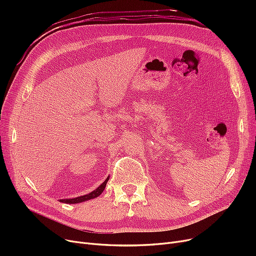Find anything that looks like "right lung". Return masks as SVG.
<instances>
[{
  "instance_id": "add662e5",
  "label": "right lung",
  "mask_w": 256,
  "mask_h": 256,
  "mask_svg": "<svg viewBox=\"0 0 256 256\" xmlns=\"http://www.w3.org/2000/svg\"><path fill=\"white\" fill-rule=\"evenodd\" d=\"M108 180H109V178H108L98 188V189H96V190L92 191L91 193H89V194H87V195L80 196V197L72 198V199H60V201H61V202H63V204H80V202H83V201H86V200H89V199L96 198V197L100 196V195L102 193V191L104 190V188H106V184Z\"/></svg>"
}]
</instances>
